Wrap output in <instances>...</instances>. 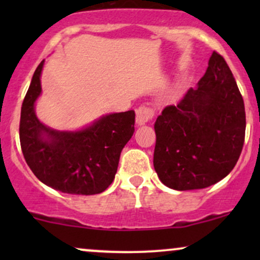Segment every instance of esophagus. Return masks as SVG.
Returning <instances> with one entry per match:
<instances>
[{
	"mask_svg": "<svg viewBox=\"0 0 260 260\" xmlns=\"http://www.w3.org/2000/svg\"><path fill=\"white\" fill-rule=\"evenodd\" d=\"M155 117V110L153 107L142 105L137 109L136 111V122L138 126L148 123L149 121H151Z\"/></svg>",
	"mask_w": 260,
	"mask_h": 260,
	"instance_id": "1",
	"label": "esophagus"
}]
</instances>
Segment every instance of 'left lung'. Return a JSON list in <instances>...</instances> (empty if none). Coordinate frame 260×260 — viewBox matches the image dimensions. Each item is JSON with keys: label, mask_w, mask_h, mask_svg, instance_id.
I'll return each mask as SVG.
<instances>
[{"label": "left lung", "mask_w": 260, "mask_h": 260, "mask_svg": "<svg viewBox=\"0 0 260 260\" xmlns=\"http://www.w3.org/2000/svg\"><path fill=\"white\" fill-rule=\"evenodd\" d=\"M154 169L165 186L201 189L226 177L237 164L246 111L231 70L214 51L196 89L162 110L155 122Z\"/></svg>", "instance_id": "1"}]
</instances>
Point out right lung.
<instances>
[{
    "label": "right lung",
    "instance_id": "add662e5",
    "mask_svg": "<svg viewBox=\"0 0 260 260\" xmlns=\"http://www.w3.org/2000/svg\"><path fill=\"white\" fill-rule=\"evenodd\" d=\"M38 66L23 100L19 139L24 159L46 186L70 194H98L112 183L122 149L134 132L133 110L101 117L80 132H56L37 118L34 103L41 92Z\"/></svg>",
    "mask_w": 260,
    "mask_h": 260
}]
</instances>
